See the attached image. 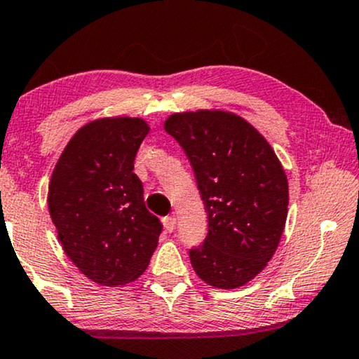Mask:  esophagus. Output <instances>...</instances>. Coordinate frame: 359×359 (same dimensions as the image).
Here are the masks:
<instances>
[{
	"label": "esophagus",
	"instance_id": "34e87169",
	"mask_svg": "<svg viewBox=\"0 0 359 359\" xmlns=\"http://www.w3.org/2000/svg\"><path fill=\"white\" fill-rule=\"evenodd\" d=\"M163 222H164L165 231H168V232H174V229H175V217H174V216L164 217Z\"/></svg>",
	"mask_w": 359,
	"mask_h": 359
}]
</instances>
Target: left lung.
<instances>
[{"label": "left lung", "mask_w": 359, "mask_h": 359, "mask_svg": "<svg viewBox=\"0 0 359 359\" xmlns=\"http://www.w3.org/2000/svg\"><path fill=\"white\" fill-rule=\"evenodd\" d=\"M194 168L208 233L189 250L201 280L242 287L264 269L280 242L288 184L274 149L242 117L224 111L180 112L164 124Z\"/></svg>", "instance_id": "8db88e82"}]
</instances>
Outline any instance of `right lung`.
I'll return each instance as SVG.
<instances>
[{
  "instance_id": "obj_1",
  "label": "right lung",
  "mask_w": 359,
  "mask_h": 359,
  "mask_svg": "<svg viewBox=\"0 0 359 359\" xmlns=\"http://www.w3.org/2000/svg\"><path fill=\"white\" fill-rule=\"evenodd\" d=\"M149 127L112 117L83 126L53 170L48 208L64 251L101 285H124L147 269L163 224L143 200L133 161Z\"/></svg>"
}]
</instances>
